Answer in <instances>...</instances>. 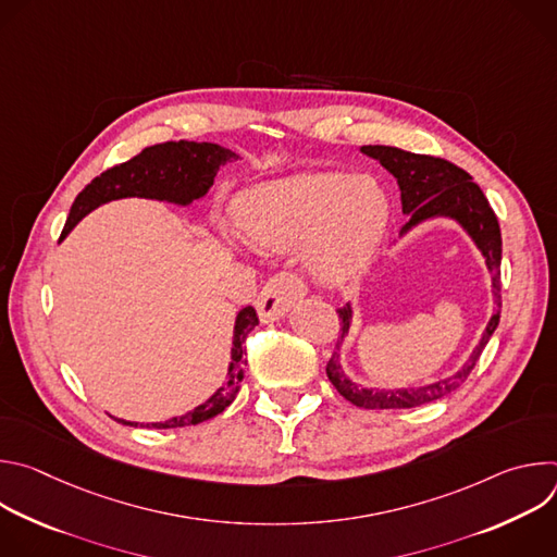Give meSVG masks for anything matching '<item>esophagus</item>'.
Wrapping results in <instances>:
<instances>
[{
  "instance_id": "obj_1",
  "label": "esophagus",
  "mask_w": 557,
  "mask_h": 557,
  "mask_svg": "<svg viewBox=\"0 0 557 557\" xmlns=\"http://www.w3.org/2000/svg\"><path fill=\"white\" fill-rule=\"evenodd\" d=\"M306 295V284L295 275V273H288V271H282L277 275H273L260 297H258V314L262 322H275L280 320V317H284L288 312L290 306H295L301 297Z\"/></svg>"
}]
</instances>
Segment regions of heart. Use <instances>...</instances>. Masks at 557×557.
Masks as SVG:
<instances>
[{
	"instance_id": "b5f03b06",
	"label": "heart",
	"mask_w": 557,
	"mask_h": 557,
	"mask_svg": "<svg viewBox=\"0 0 557 557\" xmlns=\"http://www.w3.org/2000/svg\"><path fill=\"white\" fill-rule=\"evenodd\" d=\"M389 220V202L372 176L297 174L247 189L235 222L249 243L286 251L304 243L308 271L324 284L357 277L374 258Z\"/></svg>"
}]
</instances>
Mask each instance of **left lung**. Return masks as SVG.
<instances>
[{
    "label": "left lung",
    "instance_id": "left-lung-1",
    "mask_svg": "<svg viewBox=\"0 0 557 557\" xmlns=\"http://www.w3.org/2000/svg\"><path fill=\"white\" fill-rule=\"evenodd\" d=\"M361 151L374 161H379L394 178L401 189V207L408 215V222L401 228V235L412 231L425 220L432 218H449L456 220L465 233L471 237L473 245L485 258L487 269L492 271V288H494V314L479 342L473 348L469 359L458 368L451 376L434 381L423 387H396V389H372L361 387L344 374L339 363V355L333 352L326 374L331 383L346 401L355 404L357 408L366 410H396V408H417L430 401L441 399V396L454 392L479 361L483 348L487 346L490 337L498 329L500 322V260H503V237L500 226L494 209L490 207L483 189L471 181V176L456 168L445 158L412 153L399 147L387 145H363ZM342 320V337L337 339V350H342V342L346 339L352 322V308L346 304L337 310Z\"/></svg>",
    "mask_w": 557,
    "mask_h": 557
}]
</instances>
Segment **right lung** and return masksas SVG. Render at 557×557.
<instances>
[{"label": "right lung", "instance_id": "add662e5", "mask_svg": "<svg viewBox=\"0 0 557 557\" xmlns=\"http://www.w3.org/2000/svg\"><path fill=\"white\" fill-rule=\"evenodd\" d=\"M237 161V153L215 143H194V140H170L161 145L145 147L132 161L110 168L101 176H97L86 189L76 196L72 202L67 222L61 231V240L76 226V222L86 218L92 209L119 200V198H149V200H165L181 207L191 205L202 198L218 170L224 163ZM258 326V314L253 306L243 308L235 317L233 326V346H231V363L226 370V381L218 387L205 404L189 410L187 414L172 417L161 423H134L125 419H114L123 425L132 428H151V430H172L187 428L209 421L224 412L235 399L240 381L245 379V342L247 335Z\"/></svg>", "mask_w": 557, "mask_h": 557}]
</instances>
